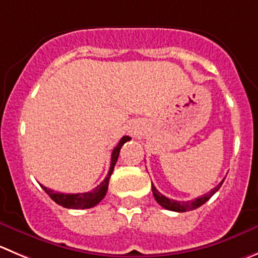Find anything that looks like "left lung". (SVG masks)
Listing matches in <instances>:
<instances>
[{
  "mask_svg": "<svg viewBox=\"0 0 258 258\" xmlns=\"http://www.w3.org/2000/svg\"><path fill=\"white\" fill-rule=\"evenodd\" d=\"M223 182H224V180H223L219 185L215 186V187L213 188L210 192L205 194V195L200 196V198L195 199V200H191V201H176V200H172V199L166 198V196L162 195V194L157 190L156 186H154L153 183H152V192H153V196H154V199H156L157 203H158L161 207H163L164 209L172 210V212L183 213V212H190V210H194V209H196V208L201 207L203 204H205V203H207V201L209 200V199L212 198V196L214 195L218 190H219Z\"/></svg>",
  "mask_w": 258,
  "mask_h": 258,
  "instance_id": "8db88e82",
  "label": "left lung"
}]
</instances>
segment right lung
<instances>
[{
    "label": "right lung",
    "mask_w": 258,
    "mask_h": 258,
    "mask_svg": "<svg viewBox=\"0 0 258 258\" xmlns=\"http://www.w3.org/2000/svg\"><path fill=\"white\" fill-rule=\"evenodd\" d=\"M131 141V137H122L120 139V142L117 143V146L112 149L111 153V163H110V170L107 176L105 177V180L100 183L97 187H95L92 191H88V192H82V194H62L58 192V191H53L51 188L45 187V186L40 185L43 187V190L50 196V199L53 201H55L58 205H62V207L68 208V209H90V208L95 207L105 198L106 195L107 187H109V180L110 176H111L112 171H114L115 163L117 161V157H119L120 149H121L122 144L125 142Z\"/></svg>",
    "instance_id": "1"
}]
</instances>
